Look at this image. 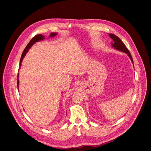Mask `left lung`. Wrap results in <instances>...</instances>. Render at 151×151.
Masks as SVG:
<instances>
[{"instance_id": "obj_1", "label": "left lung", "mask_w": 151, "mask_h": 151, "mask_svg": "<svg viewBox=\"0 0 151 151\" xmlns=\"http://www.w3.org/2000/svg\"><path fill=\"white\" fill-rule=\"evenodd\" d=\"M109 36L113 40V43H112V47L115 48L116 50H119V51H120L122 52L126 53L127 55H129V58L131 59L132 63H134L132 57L131 56V54L129 51L127 50V48L126 47L125 45L120 40V39L119 37H117V36L114 35V34H109Z\"/></svg>"}]
</instances>
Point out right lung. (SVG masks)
Wrapping results in <instances>:
<instances>
[{
    "instance_id": "1",
    "label": "right lung",
    "mask_w": 151,
    "mask_h": 151,
    "mask_svg": "<svg viewBox=\"0 0 151 151\" xmlns=\"http://www.w3.org/2000/svg\"><path fill=\"white\" fill-rule=\"evenodd\" d=\"M57 34L56 32H51L50 34V37H54L55 35ZM45 39V37L44 36L42 35V34H37V35L34 36L31 40L30 42L28 43V44L27 45V46L25 47L24 51H23L22 52V56H21V58H20V66L21 65V62H22L23 59H24V57L25 56L27 52L28 51L29 49L31 47V46L35 43L36 42H39V41H40V40H42ZM19 74H17V88L19 89Z\"/></svg>"
}]
</instances>
